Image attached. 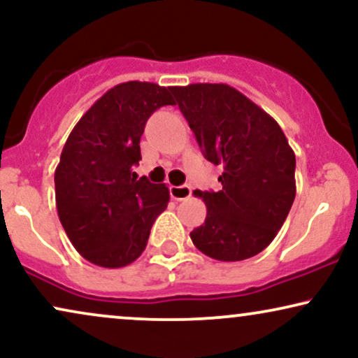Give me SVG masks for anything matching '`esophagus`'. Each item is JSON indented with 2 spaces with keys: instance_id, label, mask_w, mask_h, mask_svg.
I'll list each match as a JSON object with an SVG mask.
<instances>
[{
  "instance_id": "obj_1",
  "label": "esophagus",
  "mask_w": 358,
  "mask_h": 358,
  "mask_svg": "<svg viewBox=\"0 0 358 358\" xmlns=\"http://www.w3.org/2000/svg\"><path fill=\"white\" fill-rule=\"evenodd\" d=\"M171 198L176 201H183L187 198L192 196V188L188 185H180V187H170Z\"/></svg>"
}]
</instances>
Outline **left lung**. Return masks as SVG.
<instances>
[{
    "label": "left lung",
    "instance_id": "left-lung-1",
    "mask_svg": "<svg viewBox=\"0 0 358 358\" xmlns=\"http://www.w3.org/2000/svg\"><path fill=\"white\" fill-rule=\"evenodd\" d=\"M208 162L223 166L220 192H198L205 223L189 238L216 261H243L269 246L296 198V155L269 114L228 84L171 87Z\"/></svg>",
    "mask_w": 358,
    "mask_h": 358
}]
</instances>
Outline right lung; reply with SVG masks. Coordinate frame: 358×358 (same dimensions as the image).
<instances>
[{
  "instance_id": "right-lung-1",
  "label": "right lung",
  "mask_w": 358,
  "mask_h": 358,
  "mask_svg": "<svg viewBox=\"0 0 358 358\" xmlns=\"http://www.w3.org/2000/svg\"><path fill=\"white\" fill-rule=\"evenodd\" d=\"M171 87L130 80L107 90L76 124L54 173L62 228L84 259L124 268L145 250L165 211L164 183L137 180L140 137L153 112L175 106Z\"/></svg>"
}]
</instances>
